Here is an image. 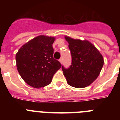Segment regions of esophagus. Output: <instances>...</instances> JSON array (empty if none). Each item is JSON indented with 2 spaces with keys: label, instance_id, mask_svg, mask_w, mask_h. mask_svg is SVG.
Listing matches in <instances>:
<instances>
[{
  "label": "esophagus",
  "instance_id": "34e87169",
  "mask_svg": "<svg viewBox=\"0 0 120 120\" xmlns=\"http://www.w3.org/2000/svg\"><path fill=\"white\" fill-rule=\"evenodd\" d=\"M59 61L60 62V63H61V64L62 63V59H59Z\"/></svg>",
  "mask_w": 120,
  "mask_h": 120
}]
</instances>
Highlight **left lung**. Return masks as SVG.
Here are the masks:
<instances>
[{"label": "left lung", "instance_id": "8db88e82", "mask_svg": "<svg viewBox=\"0 0 120 120\" xmlns=\"http://www.w3.org/2000/svg\"><path fill=\"white\" fill-rule=\"evenodd\" d=\"M71 54V65L62 70L68 84L77 88H85L99 76L104 59L98 50L88 40L65 36Z\"/></svg>", "mask_w": 120, "mask_h": 120}]
</instances>
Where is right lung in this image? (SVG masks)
<instances>
[{"label":"right lung","instance_id":"1","mask_svg":"<svg viewBox=\"0 0 120 120\" xmlns=\"http://www.w3.org/2000/svg\"><path fill=\"white\" fill-rule=\"evenodd\" d=\"M53 37L37 36L23 45L15 55L19 74L27 85L40 88L49 85L61 63L53 57Z\"/></svg>","mask_w":120,"mask_h":120}]
</instances>
